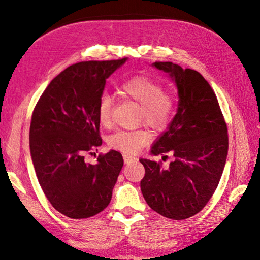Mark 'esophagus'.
I'll use <instances>...</instances> for the list:
<instances>
[{"mask_svg": "<svg viewBox=\"0 0 260 260\" xmlns=\"http://www.w3.org/2000/svg\"><path fill=\"white\" fill-rule=\"evenodd\" d=\"M124 160H125L126 164H131V162L138 161V158L133 157V156H129V155H124Z\"/></svg>", "mask_w": 260, "mask_h": 260, "instance_id": "1", "label": "esophagus"}]
</instances>
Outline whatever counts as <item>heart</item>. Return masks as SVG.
Segmentation results:
<instances>
[{
	"label": "heart",
	"instance_id": "1",
	"mask_svg": "<svg viewBox=\"0 0 260 260\" xmlns=\"http://www.w3.org/2000/svg\"><path fill=\"white\" fill-rule=\"evenodd\" d=\"M122 93L141 104L140 120L157 131H164L172 121L177 103L175 99L165 93L160 82L147 76H134L122 81L120 85ZM112 98L102 94L98 103V119L103 127H109L112 121ZM151 134L146 128L119 129L108 138L110 148L116 149L128 155L139 152L150 142Z\"/></svg>",
	"mask_w": 260,
	"mask_h": 260
}]
</instances>
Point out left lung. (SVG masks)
I'll return each mask as SVG.
<instances>
[{
	"label": "left lung",
	"mask_w": 260,
	"mask_h": 260,
	"mask_svg": "<svg viewBox=\"0 0 260 260\" xmlns=\"http://www.w3.org/2000/svg\"><path fill=\"white\" fill-rule=\"evenodd\" d=\"M153 65L173 78L180 100L173 121L151 153L170 152L174 160L162 169L161 161L140 159L146 170L141 191L157 213L183 220L199 213L218 187L228 152L227 125L217 96L200 72L171 61Z\"/></svg>",
	"instance_id": "obj_1"
}]
</instances>
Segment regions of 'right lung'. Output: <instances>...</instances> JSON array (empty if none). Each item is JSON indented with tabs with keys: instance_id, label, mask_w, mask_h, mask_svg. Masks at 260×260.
<instances>
[{
	"instance_id": "obj_1",
	"label": "right lung",
	"mask_w": 260,
	"mask_h": 260,
	"mask_svg": "<svg viewBox=\"0 0 260 260\" xmlns=\"http://www.w3.org/2000/svg\"><path fill=\"white\" fill-rule=\"evenodd\" d=\"M73 64L54 78L33 110L29 149L39 183L61 214L85 219L109 205L124 159L111 150L98 164L85 161L102 144L98 103L105 80L126 61Z\"/></svg>"
}]
</instances>
